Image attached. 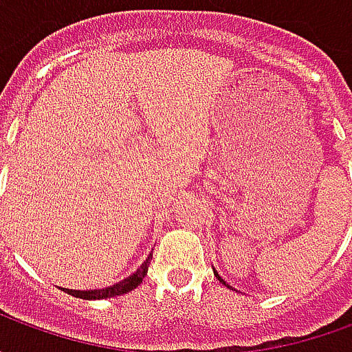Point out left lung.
<instances>
[{
	"instance_id": "obj_1",
	"label": "left lung",
	"mask_w": 352,
	"mask_h": 352,
	"mask_svg": "<svg viewBox=\"0 0 352 352\" xmlns=\"http://www.w3.org/2000/svg\"><path fill=\"white\" fill-rule=\"evenodd\" d=\"M214 275H217V279H219V280H221V283H222V285H224V287H230V285H228V283H226V280H224V279H222V277H221V275H219V273H214ZM230 288H232V287H230Z\"/></svg>"
}]
</instances>
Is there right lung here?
Wrapping results in <instances>:
<instances>
[{"label":"right lung","instance_id":"right-lung-1","mask_svg":"<svg viewBox=\"0 0 352 352\" xmlns=\"http://www.w3.org/2000/svg\"><path fill=\"white\" fill-rule=\"evenodd\" d=\"M151 260H153V254L146 256V260L141 264L138 272L131 273L128 279L120 280V283H116L113 287L100 288V290H72V288H64V290L67 294L75 296V298H82V300H103V298H115V296L126 294V292H130V290H133V288L143 283V277L148 272Z\"/></svg>","mask_w":352,"mask_h":352}]
</instances>
